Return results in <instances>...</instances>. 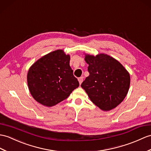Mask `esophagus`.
I'll return each instance as SVG.
<instances>
[{
	"instance_id": "1",
	"label": "esophagus",
	"mask_w": 151,
	"mask_h": 151,
	"mask_svg": "<svg viewBox=\"0 0 151 151\" xmlns=\"http://www.w3.org/2000/svg\"><path fill=\"white\" fill-rule=\"evenodd\" d=\"M78 82L80 83V84H81L82 82H83V77H80V78H78Z\"/></svg>"
}]
</instances>
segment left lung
Returning a JSON list of instances; mask_svg holds the SVG:
<instances>
[{
    "label": "left lung",
    "instance_id": "1",
    "mask_svg": "<svg viewBox=\"0 0 151 151\" xmlns=\"http://www.w3.org/2000/svg\"><path fill=\"white\" fill-rule=\"evenodd\" d=\"M89 76L81 87L93 103L107 111L124 100L130 86V75L120 62L106 54L86 55Z\"/></svg>",
    "mask_w": 151,
    "mask_h": 151
}]
</instances>
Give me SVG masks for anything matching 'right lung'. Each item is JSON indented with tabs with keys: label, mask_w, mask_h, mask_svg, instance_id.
Returning <instances> with one entry per match:
<instances>
[{
	"label": "right lung",
	"mask_w": 151,
	"mask_h": 151,
	"mask_svg": "<svg viewBox=\"0 0 151 151\" xmlns=\"http://www.w3.org/2000/svg\"><path fill=\"white\" fill-rule=\"evenodd\" d=\"M69 61L70 56L58 50L44 56L31 65L27 73V85L38 103L47 107L55 106L79 86Z\"/></svg>",
	"instance_id": "obj_1"
}]
</instances>
